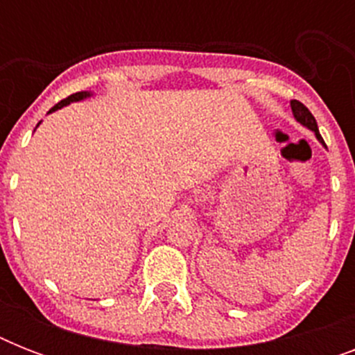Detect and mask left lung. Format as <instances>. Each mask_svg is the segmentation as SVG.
I'll return each mask as SVG.
<instances>
[{
    "label": "left lung",
    "instance_id": "1",
    "mask_svg": "<svg viewBox=\"0 0 355 355\" xmlns=\"http://www.w3.org/2000/svg\"><path fill=\"white\" fill-rule=\"evenodd\" d=\"M291 110H293V116L297 118V121L302 123L304 127L311 128V130L315 132V136H317V138H319L320 141L324 144V139H322V136L319 134V127H317V121H315L313 114L309 112L308 108L304 107L300 101H297V99H293L291 101Z\"/></svg>",
    "mask_w": 355,
    "mask_h": 355
}]
</instances>
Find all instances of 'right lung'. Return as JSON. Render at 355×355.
I'll return each mask as SVG.
<instances>
[{
	"instance_id": "add662e5",
	"label": "right lung",
	"mask_w": 355,
	"mask_h": 355,
	"mask_svg": "<svg viewBox=\"0 0 355 355\" xmlns=\"http://www.w3.org/2000/svg\"><path fill=\"white\" fill-rule=\"evenodd\" d=\"M88 96H90L88 92H77V94H71V96H69V97H66V99H62V101H60V103H57V105H55V107H53L51 110H49V112H55V110L66 107V105H69V103H71V101H80V99H85V97H88Z\"/></svg>"
}]
</instances>
